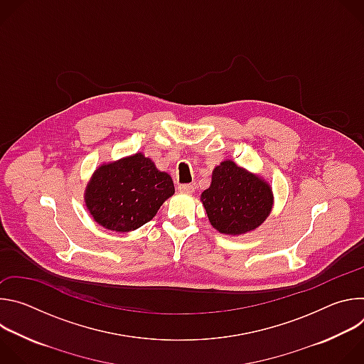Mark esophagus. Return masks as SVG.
<instances>
[{"instance_id": "esophagus-1", "label": "esophagus", "mask_w": 364, "mask_h": 364, "mask_svg": "<svg viewBox=\"0 0 364 364\" xmlns=\"http://www.w3.org/2000/svg\"><path fill=\"white\" fill-rule=\"evenodd\" d=\"M196 190V184H180L178 186V191L181 193H193Z\"/></svg>"}]
</instances>
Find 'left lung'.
I'll return each mask as SVG.
<instances>
[{"label": "left lung", "mask_w": 364, "mask_h": 364, "mask_svg": "<svg viewBox=\"0 0 364 364\" xmlns=\"http://www.w3.org/2000/svg\"><path fill=\"white\" fill-rule=\"evenodd\" d=\"M200 200L212 226L220 233L236 236L255 230L267 220L274 194L265 180L226 160L213 170L212 184Z\"/></svg>", "instance_id": "left-lung-1"}]
</instances>
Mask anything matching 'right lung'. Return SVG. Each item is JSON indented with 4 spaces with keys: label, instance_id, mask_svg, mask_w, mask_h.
Wrapping results in <instances>:
<instances>
[{
    "label": "right lung",
    "instance_id": "obj_1",
    "mask_svg": "<svg viewBox=\"0 0 364 364\" xmlns=\"http://www.w3.org/2000/svg\"><path fill=\"white\" fill-rule=\"evenodd\" d=\"M174 194L171 177L138 152L100 166L85 191V203L96 223L115 232L141 228Z\"/></svg>",
    "mask_w": 364,
    "mask_h": 364
}]
</instances>
